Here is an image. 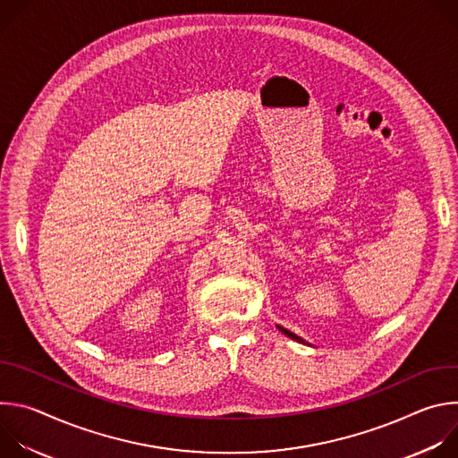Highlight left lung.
I'll return each instance as SVG.
<instances>
[{
  "instance_id": "1",
  "label": "left lung",
  "mask_w": 458,
  "mask_h": 458,
  "mask_svg": "<svg viewBox=\"0 0 458 458\" xmlns=\"http://www.w3.org/2000/svg\"><path fill=\"white\" fill-rule=\"evenodd\" d=\"M277 328H279V330H281V332H283V334H284V335H288V337H290V339H293V341H297V343H304V341H302V339H301V337H297V335H295V334H292V332H288V330H286V328H283V326H277Z\"/></svg>"
}]
</instances>
